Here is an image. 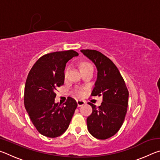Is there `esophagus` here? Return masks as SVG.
I'll return each instance as SVG.
<instances>
[{
    "label": "esophagus",
    "mask_w": 160,
    "mask_h": 160,
    "mask_svg": "<svg viewBox=\"0 0 160 160\" xmlns=\"http://www.w3.org/2000/svg\"><path fill=\"white\" fill-rule=\"evenodd\" d=\"M76 102H77V104H78V107H82V106H83V105L85 104V102L83 101V100L78 99Z\"/></svg>",
    "instance_id": "34e87169"
}]
</instances>
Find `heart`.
I'll list each match as a JSON object with an SVG mask.
<instances>
[{
  "label": "heart",
  "mask_w": 160,
  "mask_h": 160,
  "mask_svg": "<svg viewBox=\"0 0 160 160\" xmlns=\"http://www.w3.org/2000/svg\"><path fill=\"white\" fill-rule=\"evenodd\" d=\"M90 66H92V65L90 63H83L82 65H81V70L85 68H88V67H90ZM68 70H69V68H68L66 70V72H65V75H66V76L68 75ZM78 94H80V92H78Z\"/></svg>",
  "instance_id": "heart-1"
}]
</instances>
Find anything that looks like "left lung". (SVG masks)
<instances>
[{
	"mask_svg": "<svg viewBox=\"0 0 160 160\" xmlns=\"http://www.w3.org/2000/svg\"><path fill=\"white\" fill-rule=\"evenodd\" d=\"M80 51L97 70L92 95H102L103 98L98 107L89 103L92 113L87 118L88 129L96 138L107 139L114 135L123 123L128 107V89L119 70L109 58L96 50Z\"/></svg>",
	"mask_w": 160,
	"mask_h": 160,
	"instance_id": "1",
	"label": "left lung"
}]
</instances>
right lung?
Here are the masks:
<instances>
[{"mask_svg": "<svg viewBox=\"0 0 160 160\" xmlns=\"http://www.w3.org/2000/svg\"><path fill=\"white\" fill-rule=\"evenodd\" d=\"M76 51H56L42 56L32 68L27 78L24 102L32 123L42 135L60 136L68 128L77 102L68 97L63 105L55 102L56 90L64 83L67 62Z\"/></svg>", "mask_w": 160, "mask_h": 160, "instance_id": "add662e5", "label": "right lung"}]
</instances>
